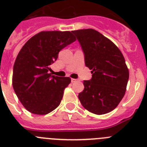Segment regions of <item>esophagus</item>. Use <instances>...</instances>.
<instances>
[{
	"mask_svg": "<svg viewBox=\"0 0 147 147\" xmlns=\"http://www.w3.org/2000/svg\"><path fill=\"white\" fill-rule=\"evenodd\" d=\"M77 81H79V80L73 79V78H72V79H71V82H77Z\"/></svg>",
	"mask_w": 147,
	"mask_h": 147,
	"instance_id": "obj_1",
	"label": "esophagus"
}]
</instances>
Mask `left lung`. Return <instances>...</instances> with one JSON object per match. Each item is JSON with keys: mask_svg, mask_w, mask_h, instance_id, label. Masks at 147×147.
<instances>
[{"mask_svg": "<svg viewBox=\"0 0 147 147\" xmlns=\"http://www.w3.org/2000/svg\"><path fill=\"white\" fill-rule=\"evenodd\" d=\"M91 69L92 78L84 80V90L78 95L88 111L102 115L117 107L126 92L129 69L121 52L111 41L92 28L72 31Z\"/></svg>", "mask_w": 147, "mask_h": 147, "instance_id": "obj_1", "label": "left lung"}]
</instances>
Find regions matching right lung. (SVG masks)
Returning <instances> with one entry per match:
<instances>
[{
    "mask_svg": "<svg viewBox=\"0 0 147 147\" xmlns=\"http://www.w3.org/2000/svg\"><path fill=\"white\" fill-rule=\"evenodd\" d=\"M76 41L69 31H42L20 50L13 70V88L24 108L36 115H46L60 104L69 78L49 73L63 48Z\"/></svg>",
    "mask_w": 147,
    "mask_h": 147,
    "instance_id": "obj_1",
    "label": "right lung"
}]
</instances>
